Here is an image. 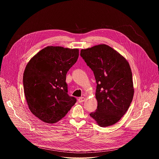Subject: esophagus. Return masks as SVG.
<instances>
[{
    "instance_id": "1",
    "label": "esophagus",
    "mask_w": 159,
    "mask_h": 159,
    "mask_svg": "<svg viewBox=\"0 0 159 159\" xmlns=\"http://www.w3.org/2000/svg\"><path fill=\"white\" fill-rule=\"evenodd\" d=\"M84 101H85V98L84 97H80V98L78 99V101L79 102H83Z\"/></svg>"
}]
</instances>
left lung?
Instances as JSON below:
<instances>
[{"instance_id":"8db88e82","label":"left lung","mask_w":159,"mask_h":159,"mask_svg":"<svg viewBox=\"0 0 159 159\" xmlns=\"http://www.w3.org/2000/svg\"><path fill=\"white\" fill-rule=\"evenodd\" d=\"M80 55L93 71L97 84V109L90 116L101 127L114 125L126 113L134 97L128 61L106 44L82 49Z\"/></svg>"}]
</instances>
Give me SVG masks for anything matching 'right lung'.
Returning a JSON list of instances; mask_svg holds the SVG:
<instances>
[{
  "label": "right lung",
  "instance_id": "1",
  "mask_svg": "<svg viewBox=\"0 0 159 159\" xmlns=\"http://www.w3.org/2000/svg\"><path fill=\"white\" fill-rule=\"evenodd\" d=\"M79 49L47 46L31 58L23 74L24 91L32 114L52 124L62 119L75 104L67 93V73L79 57Z\"/></svg>",
  "mask_w": 159,
  "mask_h": 159
}]
</instances>
